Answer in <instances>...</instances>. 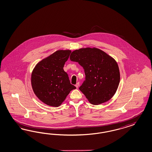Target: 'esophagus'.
<instances>
[{
	"mask_svg": "<svg viewBox=\"0 0 152 152\" xmlns=\"http://www.w3.org/2000/svg\"><path fill=\"white\" fill-rule=\"evenodd\" d=\"M79 83H77V84H76L75 85V86H76V88L77 89L78 88V87H79Z\"/></svg>",
	"mask_w": 152,
	"mask_h": 152,
	"instance_id": "obj_1",
	"label": "esophagus"
}]
</instances>
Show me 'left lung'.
I'll list each match as a JSON object with an SVG mask.
<instances>
[{
    "instance_id": "left-lung-1",
    "label": "left lung",
    "mask_w": 152,
    "mask_h": 152,
    "mask_svg": "<svg viewBox=\"0 0 152 152\" xmlns=\"http://www.w3.org/2000/svg\"><path fill=\"white\" fill-rule=\"evenodd\" d=\"M70 60L84 68L85 80L79 89L91 104H100L113 97L120 81L114 58L99 49L85 48L73 51Z\"/></svg>"
}]
</instances>
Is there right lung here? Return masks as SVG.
<instances>
[{"label":"right lung","mask_w":152,"mask_h":152,"mask_svg":"<svg viewBox=\"0 0 152 152\" xmlns=\"http://www.w3.org/2000/svg\"><path fill=\"white\" fill-rule=\"evenodd\" d=\"M70 50H59L37 64L31 74L32 90L45 104L57 107L64 101L69 92L76 88L70 83L64 69Z\"/></svg>","instance_id":"obj_1"}]
</instances>
